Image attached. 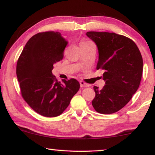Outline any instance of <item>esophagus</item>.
<instances>
[{
	"label": "esophagus",
	"mask_w": 155,
	"mask_h": 155,
	"mask_svg": "<svg viewBox=\"0 0 155 155\" xmlns=\"http://www.w3.org/2000/svg\"><path fill=\"white\" fill-rule=\"evenodd\" d=\"M80 86H81V87H89V85L88 84H87V83H85V82H83V81H81L80 82Z\"/></svg>",
	"instance_id": "obj_1"
}]
</instances>
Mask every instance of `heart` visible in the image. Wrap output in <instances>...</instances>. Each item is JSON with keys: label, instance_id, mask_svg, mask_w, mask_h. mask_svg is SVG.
Wrapping results in <instances>:
<instances>
[{"label": "heart", "instance_id": "obj_1", "mask_svg": "<svg viewBox=\"0 0 155 155\" xmlns=\"http://www.w3.org/2000/svg\"><path fill=\"white\" fill-rule=\"evenodd\" d=\"M89 42H90V41H89V40L82 41H81V43H80V46H81V45H83V44H87V43H89Z\"/></svg>", "mask_w": 155, "mask_h": 155}]
</instances>
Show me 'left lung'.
<instances>
[{"label": "left lung", "instance_id": "1", "mask_svg": "<svg viewBox=\"0 0 155 155\" xmlns=\"http://www.w3.org/2000/svg\"><path fill=\"white\" fill-rule=\"evenodd\" d=\"M89 38L98 50L97 70L103 69L105 85L94 86L96 96L92 105L97 112L114 114L123 108L140 86L143 59L135 43L118 34L90 31Z\"/></svg>", "mask_w": 155, "mask_h": 155}]
</instances>
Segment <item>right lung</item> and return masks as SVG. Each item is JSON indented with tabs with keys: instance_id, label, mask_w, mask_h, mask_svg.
Returning a JSON list of instances; mask_svg holds the SVG:
<instances>
[{
	"instance_id": "obj_1",
	"label": "right lung",
	"mask_w": 155,
	"mask_h": 155,
	"mask_svg": "<svg viewBox=\"0 0 155 155\" xmlns=\"http://www.w3.org/2000/svg\"><path fill=\"white\" fill-rule=\"evenodd\" d=\"M68 41L61 33H37L22 50L16 66L22 96L34 111L45 117L61 115L80 88L74 78L60 83L52 74L53 65L64 57Z\"/></svg>"
}]
</instances>
